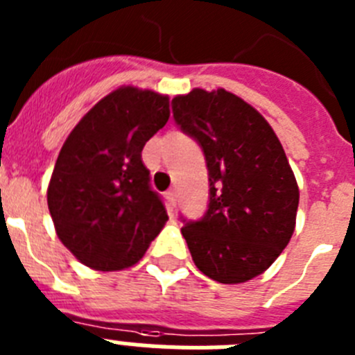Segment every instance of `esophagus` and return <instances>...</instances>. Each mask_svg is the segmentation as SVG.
Listing matches in <instances>:
<instances>
[{
	"instance_id": "34e87169",
	"label": "esophagus",
	"mask_w": 355,
	"mask_h": 355,
	"mask_svg": "<svg viewBox=\"0 0 355 355\" xmlns=\"http://www.w3.org/2000/svg\"><path fill=\"white\" fill-rule=\"evenodd\" d=\"M165 197H167V202L171 208H174L175 202H178V193H175V190H168L167 193H165Z\"/></svg>"
}]
</instances>
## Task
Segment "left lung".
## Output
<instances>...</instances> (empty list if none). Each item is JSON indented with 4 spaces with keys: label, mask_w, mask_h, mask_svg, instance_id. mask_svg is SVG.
<instances>
[{
    "label": "left lung",
    "mask_w": 355,
    "mask_h": 355,
    "mask_svg": "<svg viewBox=\"0 0 355 355\" xmlns=\"http://www.w3.org/2000/svg\"><path fill=\"white\" fill-rule=\"evenodd\" d=\"M172 112L208 165V211L181 229L193 263L224 284L258 277L290 243L299 208V184L277 135L224 89L175 96Z\"/></svg>",
    "instance_id": "left-lung-1"
}]
</instances>
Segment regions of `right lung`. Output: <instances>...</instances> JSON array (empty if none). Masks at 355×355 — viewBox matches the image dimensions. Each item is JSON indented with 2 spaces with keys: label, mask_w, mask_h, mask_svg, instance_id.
Masks as SVG:
<instances>
[{
  "label": "right lung",
  "mask_w": 355,
  "mask_h": 355,
  "mask_svg": "<svg viewBox=\"0 0 355 355\" xmlns=\"http://www.w3.org/2000/svg\"><path fill=\"white\" fill-rule=\"evenodd\" d=\"M168 117V96L128 85L97 101L69 133L48 208L60 241L85 266H133L168 220L142 162L144 146Z\"/></svg>",
  "instance_id": "add662e5"
}]
</instances>
